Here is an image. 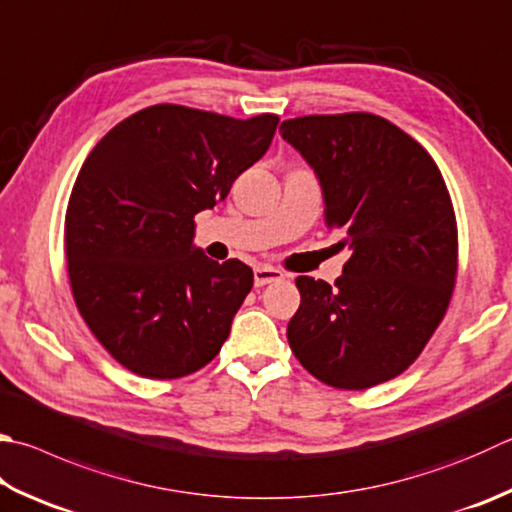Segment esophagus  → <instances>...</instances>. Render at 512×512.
Segmentation results:
<instances>
[{"mask_svg": "<svg viewBox=\"0 0 512 512\" xmlns=\"http://www.w3.org/2000/svg\"><path fill=\"white\" fill-rule=\"evenodd\" d=\"M285 274L281 272V269L276 267H269V265H258L254 269V285L256 287H263V285H269V283H276V281H283Z\"/></svg>", "mask_w": 512, "mask_h": 512, "instance_id": "obj_1", "label": "esophagus"}]
</instances>
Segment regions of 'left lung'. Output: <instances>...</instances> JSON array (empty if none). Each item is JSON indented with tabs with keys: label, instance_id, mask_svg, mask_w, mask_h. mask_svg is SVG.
Masks as SVG:
<instances>
[{
	"label": "left lung",
	"instance_id": "obj_1",
	"mask_svg": "<svg viewBox=\"0 0 512 512\" xmlns=\"http://www.w3.org/2000/svg\"><path fill=\"white\" fill-rule=\"evenodd\" d=\"M281 136L314 167L325 225L350 249L334 285L298 276L289 347L318 381L368 390L417 361L457 281L455 207L437 162L374 113L303 115Z\"/></svg>",
	"mask_w": 512,
	"mask_h": 512
}]
</instances>
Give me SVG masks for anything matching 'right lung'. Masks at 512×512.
Here are the masks:
<instances>
[{"label": "right lung", "mask_w": 512, "mask_h": 512, "mask_svg": "<svg viewBox=\"0 0 512 512\" xmlns=\"http://www.w3.org/2000/svg\"><path fill=\"white\" fill-rule=\"evenodd\" d=\"M276 127L274 113L156 104L84 160L64 218L66 269L77 312L122 368L165 381L216 359L254 272L196 249L194 218L265 156Z\"/></svg>", "instance_id": "right-lung-1"}]
</instances>
